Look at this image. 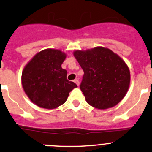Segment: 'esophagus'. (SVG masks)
<instances>
[{"mask_svg": "<svg viewBox=\"0 0 152 152\" xmlns=\"http://www.w3.org/2000/svg\"><path fill=\"white\" fill-rule=\"evenodd\" d=\"M74 81V82H75V83H76V85H77V86H79L80 83H79V80H78V79H76V80H74V81Z\"/></svg>", "mask_w": 152, "mask_h": 152, "instance_id": "obj_1", "label": "esophagus"}]
</instances>
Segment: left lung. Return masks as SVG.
Segmentation results:
<instances>
[{
  "label": "left lung",
  "instance_id": "8db88e82",
  "mask_svg": "<svg viewBox=\"0 0 152 152\" xmlns=\"http://www.w3.org/2000/svg\"><path fill=\"white\" fill-rule=\"evenodd\" d=\"M73 56L84 71L80 89L88 104L105 110L122 100L129 88L131 74L118 54L107 48L96 47L75 50Z\"/></svg>",
  "mask_w": 152,
  "mask_h": 152
}]
</instances>
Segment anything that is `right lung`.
<instances>
[{
	"label": "right lung",
	"mask_w": 152,
	"mask_h": 152,
	"mask_svg": "<svg viewBox=\"0 0 152 152\" xmlns=\"http://www.w3.org/2000/svg\"><path fill=\"white\" fill-rule=\"evenodd\" d=\"M66 58L58 49L43 50L25 66L21 75L24 92L34 104L48 110L56 109L67 100L69 92L77 85L66 78L61 65Z\"/></svg>",
	"instance_id": "1"
}]
</instances>
